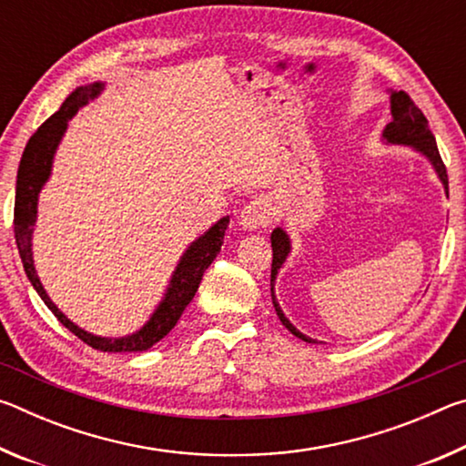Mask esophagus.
<instances>
[{
	"label": "esophagus",
	"mask_w": 466,
	"mask_h": 466,
	"mask_svg": "<svg viewBox=\"0 0 466 466\" xmlns=\"http://www.w3.org/2000/svg\"><path fill=\"white\" fill-rule=\"evenodd\" d=\"M271 209L263 199H255L248 205H244L240 216H238V226L247 232H261L267 226L271 224Z\"/></svg>",
	"instance_id": "34e87169"
}]
</instances>
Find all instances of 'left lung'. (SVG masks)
Wrapping results in <instances>:
<instances>
[{
    "instance_id": "obj_1",
    "label": "left lung",
    "mask_w": 466,
    "mask_h": 466,
    "mask_svg": "<svg viewBox=\"0 0 466 466\" xmlns=\"http://www.w3.org/2000/svg\"><path fill=\"white\" fill-rule=\"evenodd\" d=\"M389 94H390V115H392V119L384 127L382 139L390 146L413 147L415 152H420L421 156L428 157V162L431 164V168L436 170L440 183L444 185V191L448 195L446 167H444V162H441V157H440L436 137H433V133L430 131L428 119H425L421 110L415 106V102L409 98V94H405L403 90H399V92L389 90ZM271 247H273L271 298H273L275 312H278L281 325L286 327L291 335H296L298 339H302V341H306V343H317L314 339L306 337L304 333H299V330L294 325H291L289 319L286 317V314H283L278 298H275V289H273L275 279H278V273L283 267V263L288 261V257L291 252V240H289V236H288L286 230H283V228H275V230L271 232Z\"/></svg>"
}]
</instances>
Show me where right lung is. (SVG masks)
Wrapping results in <instances>:
<instances>
[{
    "label": "right lung",
    "instance_id": "add662e5",
    "mask_svg": "<svg viewBox=\"0 0 466 466\" xmlns=\"http://www.w3.org/2000/svg\"><path fill=\"white\" fill-rule=\"evenodd\" d=\"M105 90V84L94 82L88 86H80L76 88L63 102L57 113L51 115L41 127L36 129L33 137L28 139L22 154L20 167H18V178H15V205H14V234L15 244H18V252L25 265L26 278L33 283L36 294L41 296L43 302L49 306V310L57 317L63 327H67L76 337H80L84 343H88L94 350L119 353V351H146L149 347L156 345L160 339L167 337L180 319V314L191 302L197 288H199L201 278L208 267L214 263L219 248L224 244L226 228L230 224V218H222L203 232L199 238L188 244L187 250L180 257L177 269L172 271V278L160 304L156 306L152 317L144 327L136 333L125 337H100L92 335L69 320L53 299L46 294L41 279L36 275L35 258H33V232L36 224V208H38V195H41L43 187L51 177L53 157L61 144L63 136L67 131V123L82 106L88 105L90 100L98 98L100 92Z\"/></svg>",
    "mask_w": 466,
    "mask_h": 466
}]
</instances>
